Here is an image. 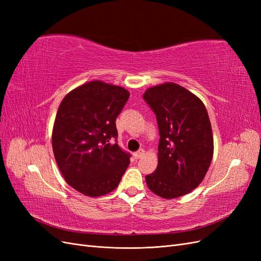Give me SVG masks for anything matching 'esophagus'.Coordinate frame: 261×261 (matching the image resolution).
<instances>
[{"label": "esophagus", "mask_w": 261, "mask_h": 261, "mask_svg": "<svg viewBox=\"0 0 261 261\" xmlns=\"http://www.w3.org/2000/svg\"><path fill=\"white\" fill-rule=\"evenodd\" d=\"M145 154V150L144 149H139L138 151H136L135 153H134V158H135V159H139V158H141Z\"/></svg>", "instance_id": "esophagus-1"}]
</instances>
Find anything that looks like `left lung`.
<instances>
[{
    "label": "left lung",
    "mask_w": 261,
    "mask_h": 261,
    "mask_svg": "<svg viewBox=\"0 0 261 261\" xmlns=\"http://www.w3.org/2000/svg\"><path fill=\"white\" fill-rule=\"evenodd\" d=\"M159 127L156 170L146 176L153 194L174 199L198 187L210 167L213 135L202 101L184 87L164 83L144 93Z\"/></svg>",
    "instance_id": "obj_1"
}]
</instances>
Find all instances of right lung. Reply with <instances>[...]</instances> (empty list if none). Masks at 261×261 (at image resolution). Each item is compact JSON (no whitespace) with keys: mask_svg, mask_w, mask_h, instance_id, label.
<instances>
[{"mask_svg":"<svg viewBox=\"0 0 261 261\" xmlns=\"http://www.w3.org/2000/svg\"><path fill=\"white\" fill-rule=\"evenodd\" d=\"M128 98L123 87L92 81L62 100L52 148L63 177L77 192L99 197L120 184L130 155L111 140L117 137L115 121Z\"/></svg>","mask_w":261,"mask_h":261,"instance_id":"add662e5","label":"right lung"}]
</instances>
